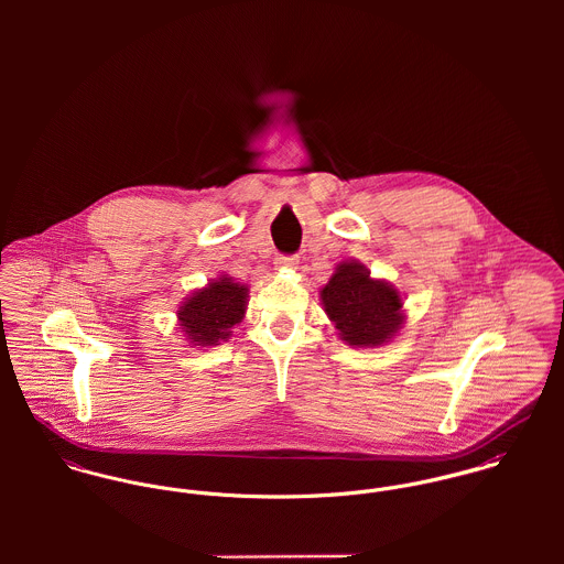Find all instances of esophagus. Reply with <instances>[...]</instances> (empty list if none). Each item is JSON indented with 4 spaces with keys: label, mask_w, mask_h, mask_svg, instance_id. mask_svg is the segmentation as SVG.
I'll list each match as a JSON object with an SVG mask.
<instances>
[{
    "label": "esophagus",
    "mask_w": 564,
    "mask_h": 564,
    "mask_svg": "<svg viewBox=\"0 0 564 564\" xmlns=\"http://www.w3.org/2000/svg\"><path fill=\"white\" fill-rule=\"evenodd\" d=\"M300 260L297 256H278L275 258V269H297Z\"/></svg>",
    "instance_id": "obj_1"
}]
</instances>
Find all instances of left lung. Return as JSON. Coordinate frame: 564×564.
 Returning a JSON list of instances; mask_svg holds the SVG:
<instances>
[{
    "mask_svg": "<svg viewBox=\"0 0 564 564\" xmlns=\"http://www.w3.org/2000/svg\"><path fill=\"white\" fill-rule=\"evenodd\" d=\"M319 295L325 315L347 345L378 347L402 329L400 291L391 282L373 280L356 260L340 262Z\"/></svg>",
    "mask_w": 564,
    "mask_h": 564,
    "instance_id": "1",
    "label": "left lung"
}]
</instances>
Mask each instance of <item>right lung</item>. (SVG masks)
Segmentation results:
<instances>
[{
  "label": "right lung",
  "mask_w": 564,
  "mask_h": 564,
  "mask_svg": "<svg viewBox=\"0 0 564 564\" xmlns=\"http://www.w3.org/2000/svg\"><path fill=\"white\" fill-rule=\"evenodd\" d=\"M247 286L228 275L213 280L206 289L195 291L177 308L180 329L191 345L215 347L232 336L247 308Z\"/></svg>",
  "instance_id": "1"
}]
</instances>
